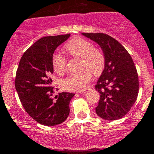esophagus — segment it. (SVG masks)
Wrapping results in <instances>:
<instances>
[{"label":"esophagus","mask_w":154,"mask_h":154,"mask_svg":"<svg viewBox=\"0 0 154 154\" xmlns=\"http://www.w3.org/2000/svg\"><path fill=\"white\" fill-rule=\"evenodd\" d=\"M90 89H94V87H91V88H88V89H87V90H84V91H81V92H80V93H83V94H85V93H86L87 91H88V90H90Z\"/></svg>","instance_id":"1"}]
</instances>
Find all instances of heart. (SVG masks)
<instances>
[{"mask_svg": "<svg viewBox=\"0 0 154 154\" xmlns=\"http://www.w3.org/2000/svg\"><path fill=\"white\" fill-rule=\"evenodd\" d=\"M66 49L73 57L81 58L83 69L88 68L94 74H99L104 67L105 58L103 53L94 48V45L88 40L75 37L66 44ZM52 65L56 72L62 74L66 69V58L60 53H54L52 57ZM90 70L86 69L79 74H69L61 81L62 88L68 91H77L86 89L92 79V73Z\"/></svg>", "mask_w": 154, "mask_h": 154, "instance_id": "obj_1", "label": "heart"}]
</instances>
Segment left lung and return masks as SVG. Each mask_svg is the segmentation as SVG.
Instances as JSON below:
<instances>
[{"label":"left lung","instance_id":"obj_1","mask_svg":"<svg viewBox=\"0 0 154 154\" xmlns=\"http://www.w3.org/2000/svg\"><path fill=\"white\" fill-rule=\"evenodd\" d=\"M83 35L97 42L104 54V69L95 86L100 93L96 113L105 120L122 119L139 94V77L133 59L121 43L107 34Z\"/></svg>","mask_w":154,"mask_h":154}]
</instances>
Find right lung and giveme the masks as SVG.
Listing matches in <instances>:
<instances>
[{"label": "right lung", "instance_id": "right-lung-1", "mask_svg": "<svg viewBox=\"0 0 154 154\" xmlns=\"http://www.w3.org/2000/svg\"><path fill=\"white\" fill-rule=\"evenodd\" d=\"M70 33L42 37L30 46L20 60L15 86L23 107L35 122L55 126L66 120L74 93L62 92L54 97L52 57Z\"/></svg>", "mask_w": 154, "mask_h": 154}]
</instances>
